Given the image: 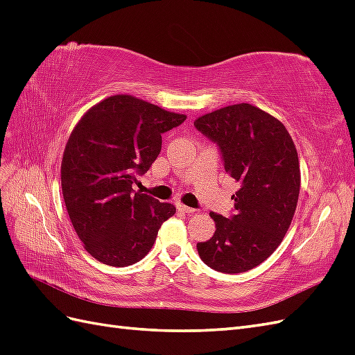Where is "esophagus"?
<instances>
[{
	"label": "esophagus",
	"instance_id": "obj_1",
	"mask_svg": "<svg viewBox=\"0 0 355 355\" xmlns=\"http://www.w3.org/2000/svg\"><path fill=\"white\" fill-rule=\"evenodd\" d=\"M178 209H179V211L185 213V214H194L197 211L196 209H191L188 206H184V204H178Z\"/></svg>",
	"mask_w": 355,
	"mask_h": 355
}]
</instances>
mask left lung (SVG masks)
I'll return each mask as SVG.
<instances>
[{
	"instance_id": "1",
	"label": "left lung",
	"mask_w": 355,
	"mask_h": 355,
	"mask_svg": "<svg viewBox=\"0 0 355 355\" xmlns=\"http://www.w3.org/2000/svg\"><path fill=\"white\" fill-rule=\"evenodd\" d=\"M197 130L216 142L225 171L240 184L234 214L210 213L213 237L197 244L211 270L239 274L270 257L292 223L300 188L299 158L284 124L250 103L198 116Z\"/></svg>"
}]
</instances>
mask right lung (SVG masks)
Instances as JSON below:
<instances>
[{"mask_svg": "<svg viewBox=\"0 0 355 355\" xmlns=\"http://www.w3.org/2000/svg\"><path fill=\"white\" fill-rule=\"evenodd\" d=\"M185 118L115 94L92 106L73 127L62 158V194L84 249L99 262H139L175 214L173 204L135 192L132 185L158 157L161 135Z\"/></svg>", "mask_w": 355, "mask_h": 355, "instance_id": "obj_1", "label": "right lung"}]
</instances>
